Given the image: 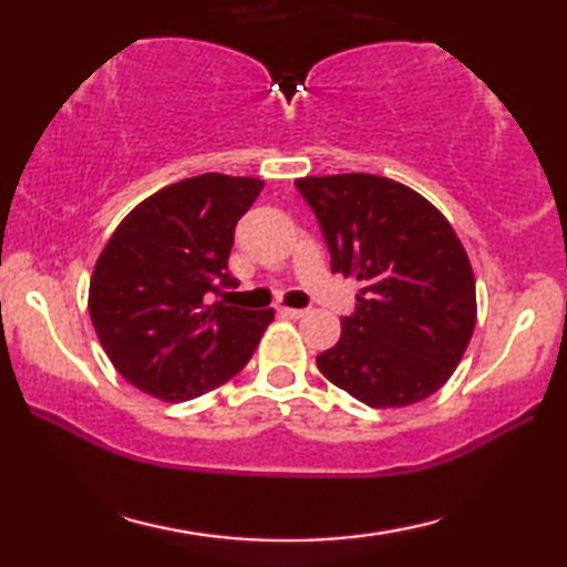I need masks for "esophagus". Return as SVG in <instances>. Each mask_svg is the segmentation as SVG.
I'll return each instance as SVG.
<instances>
[{
	"label": "esophagus",
	"instance_id": "obj_1",
	"mask_svg": "<svg viewBox=\"0 0 567 567\" xmlns=\"http://www.w3.org/2000/svg\"><path fill=\"white\" fill-rule=\"evenodd\" d=\"M307 310H297V307H280V315H285V318H292V320H300L305 318Z\"/></svg>",
	"mask_w": 567,
	"mask_h": 567
}]
</instances>
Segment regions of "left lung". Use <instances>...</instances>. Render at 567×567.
Segmentation results:
<instances>
[{
    "label": "left lung",
    "instance_id": "left-lung-1",
    "mask_svg": "<svg viewBox=\"0 0 567 567\" xmlns=\"http://www.w3.org/2000/svg\"><path fill=\"white\" fill-rule=\"evenodd\" d=\"M330 249L354 277L358 307L334 348L318 354L332 385L370 408H408L445 385L475 330V277L453 225L395 179H295Z\"/></svg>",
    "mask_w": 567,
    "mask_h": 567
}]
</instances>
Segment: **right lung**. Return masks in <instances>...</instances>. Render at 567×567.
Returning <instances> with one entry per match:
<instances>
[{
    "label": "right lung",
    "mask_w": 567,
    "mask_h": 567,
    "mask_svg": "<svg viewBox=\"0 0 567 567\" xmlns=\"http://www.w3.org/2000/svg\"><path fill=\"white\" fill-rule=\"evenodd\" d=\"M265 187L207 172L140 203L114 229L90 280V318L120 375L147 395L185 402L235 378L275 310L209 305L227 272L235 225Z\"/></svg>",
    "instance_id": "add662e5"
}]
</instances>
